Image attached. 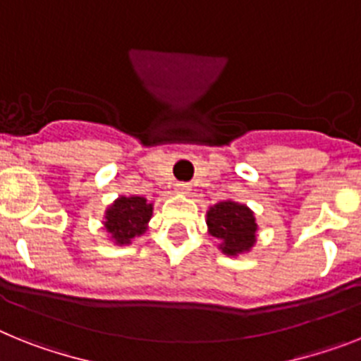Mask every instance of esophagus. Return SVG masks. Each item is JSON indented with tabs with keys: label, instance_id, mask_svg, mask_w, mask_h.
Segmentation results:
<instances>
[{
	"label": "esophagus",
	"instance_id": "esophagus-1",
	"mask_svg": "<svg viewBox=\"0 0 361 361\" xmlns=\"http://www.w3.org/2000/svg\"><path fill=\"white\" fill-rule=\"evenodd\" d=\"M176 192H180V195H189L190 185L189 183H176Z\"/></svg>",
	"mask_w": 361,
	"mask_h": 361
}]
</instances>
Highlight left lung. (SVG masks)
I'll return each mask as SVG.
<instances>
[{
	"label": "left lung",
	"instance_id": "left-lung-1",
	"mask_svg": "<svg viewBox=\"0 0 361 361\" xmlns=\"http://www.w3.org/2000/svg\"><path fill=\"white\" fill-rule=\"evenodd\" d=\"M209 235L220 240V250L227 257L247 253L257 242L255 214L247 205L224 200L207 211Z\"/></svg>",
	"mask_w": 361,
	"mask_h": 361
}]
</instances>
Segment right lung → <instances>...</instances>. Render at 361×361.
<instances>
[{"instance_id":"1","label":"right lung","mask_w":361,"mask_h":361,"mask_svg":"<svg viewBox=\"0 0 361 361\" xmlns=\"http://www.w3.org/2000/svg\"><path fill=\"white\" fill-rule=\"evenodd\" d=\"M154 205L143 196H119L104 213V229L117 246H128L132 238L147 231Z\"/></svg>"}]
</instances>
